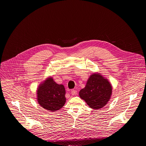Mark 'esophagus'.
I'll use <instances>...</instances> for the list:
<instances>
[{
    "mask_svg": "<svg viewBox=\"0 0 146 146\" xmlns=\"http://www.w3.org/2000/svg\"><path fill=\"white\" fill-rule=\"evenodd\" d=\"M71 94L72 95H76L77 94V91L76 90H75V89H72V90H71Z\"/></svg>",
    "mask_w": 146,
    "mask_h": 146,
    "instance_id": "34e87169",
    "label": "esophagus"
}]
</instances>
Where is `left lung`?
Returning <instances> with one entry per match:
<instances>
[{
	"mask_svg": "<svg viewBox=\"0 0 146 146\" xmlns=\"http://www.w3.org/2000/svg\"><path fill=\"white\" fill-rule=\"evenodd\" d=\"M111 86L100 74H94L90 76L84 89L79 95L88 105L94 109H99L108 103L111 95Z\"/></svg>",
	"mask_w": 146,
	"mask_h": 146,
	"instance_id": "left-lung-1",
	"label": "left lung"
}]
</instances>
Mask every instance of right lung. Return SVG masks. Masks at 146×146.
Here are the masks:
<instances>
[{
    "instance_id": "obj_1",
    "label": "right lung",
    "mask_w": 146,
    "mask_h": 146,
    "mask_svg": "<svg viewBox=\"0 0 146 146\" xmlns=\"http://www.w3.org/2000/svg\"><path fill=\"white\" fill-rule=\"evenodd\" d=\"M65 95L64 85L57 84L52 78H49L38 88L37 101L43 108L54 111L64 105L66 101Z\"/></svg>"
}]
</instances>
